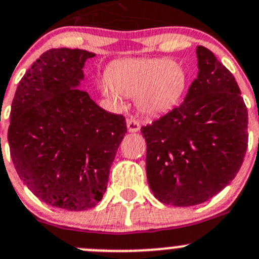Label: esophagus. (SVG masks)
<instances>
[{
  "label": "esophagus",
  "instance_id": "obj_1",
  "mask_svg": "<svg viewBox=\"0 0 259 259\" xmlns=\"http://www.w3.org/2000/svg\"><path fill=\"white\" fill-rule=\"evenodd\" d=\"M126 126H127V130H129V133H137L140 130L139 121H137V120L134 119H127Z\"/></svg>",
  "mask_w": 259,
  "mask_h": 259
}]
</instances>
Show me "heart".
<instances>
[{"label":"heart","instance_id":"heart-1","mask_svg":"<svg viewBox=\"0 0 259 259\" xmlns=\"http://www.w3.org/2000/svg\"><path fill=\"white\" fill-rule=\"evenodd\" d=\"M188 82L184 66L169 59H125L110 65L101 91L117 104L124 96H134L140 114L158 117L179 105Z\"/></svg>","mask_w":259,"mask_h":259}]
</instances>
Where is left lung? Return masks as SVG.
Returning <instances> with one entry per match:
<instances>
[{"mask_svg": "<svg viewBox=\"0 0 259 259\" xmlns=\"http://www.w3.org/2000/svg\"><path fill=\"white\" fill-rule=\"evenodd\" d=\"M198 76L184 103L142 127L146 178L164 204L192 207L226 188L248 145V113L236 79L210 50L198 46Z\"/></svg>", "mask_w": 259, "mask_h": 259, "instance_id": "8db88e82", "label": "left lung"}]
</instances>
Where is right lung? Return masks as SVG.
<instances>
[{
	"label": "right lung",
	"mask_w": 259,
	"mask_h": 259,
	"mask_svg": "<svg viewBox=\"0 0 259 259\" xmlns=\"http://www.w3.org/2000/svg\"><path fill=\"white\" fill-rule=\"evenodd\" d=\"M94 56L80 49L44 52L21 79L11 106L7 139L18 177L38 199L69 211L100 202L126 133L122 115L80 90Z\"/></svg>",
	"instance_id": "obj_1"
}]
</instances>
